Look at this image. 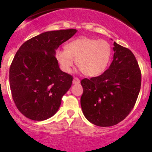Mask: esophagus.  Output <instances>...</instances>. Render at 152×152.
Instances as JSON below:
<instances>
[{
    "mask_svg": "<svg viewBox=\"0 0 152 152\" xmlns=\"http://www.w3.org/2000/svg\"><path fill=\"white\" fill-rule=\"evenodd\" d=\"M73 84H79V83H80V80H79L78 78L75 77V78H73Z\"/></svg>",
    "mask_w": 152,
    "mask_h": 152,
    "instance_id": "34e87169",
    "label": "esophagus"
}]
</instances>
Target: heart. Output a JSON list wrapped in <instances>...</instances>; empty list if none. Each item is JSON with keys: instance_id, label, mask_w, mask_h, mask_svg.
Wrapping results in <instances>:
<instances>
[{"instance_id": "heart-1", "label": "heart", "mask_w": 152, "mask_h": 152, "mask_svg": "<svg viewBox=\"0 0 152 152\" xmlns=\"http://www.w3.org/2000/svg\"><path fill=\"white\" fill-rule=\"evenodd\" d=\"M111 56L112 47L107 41L86 37L70 41L66 49H59L55 52V58L64 72H71L76 61L81 70L91 77L106 70Z\"/></svg>"}]
</instances>
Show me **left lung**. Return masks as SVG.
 <instances>
[{"instance_id":"1","label":"left lung","mask_w":152,"mask_h":152,"mask_svg":"<svg viewBox=\"0 0 152 152\" xmlns=\"http://www.w3.org/2000/svg\"><path fill=\"white\" fill-rule=\"evenodd\" d=\"M113 50V62L103 74L81 81L83 114L100 127L123 121L134 108L141 87V71L133 52L115 42Z\"/></svg>"}]
</instances>
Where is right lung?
<instances>
[{
  "mask_svg": "<svg viewBox=\"0 0 152 152\" xmlns=\"http://www.w3.org/2000/svg\"><path fill=\"white\" fill-rule=\"evenodd\" d=\"M77 30L44 32L18 49L10 67V86L17 109L28 118L43 121L58 110L73 76L61 71L55 50Z\"/></svg>",
  "mask_w": 152,
  "mask_h": 152,
  "instance_id": "add662e5",
  "label": "right lung"
}]
</instances>
